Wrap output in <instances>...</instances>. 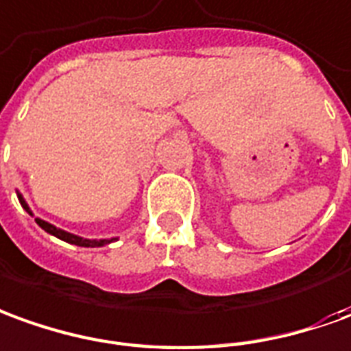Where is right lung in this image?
<instances>
[{
	"label": "right lung",
	"instance_id": "add662e5",
	"mask_svg": "<svg viewBox=\"0 0 351 351\" xmlns=\"http://www.w3.org/2000/svg\"><path fill=\"white\" fill-rule=\"evenodd\" d=\"M16 197H19L21 206H23L24 210L30 214V216H34L32 210H30V206H28V202H26L23 195H21V191H16ZM36 223L42 227L43 231H47L49 235L57 237V239L64 241V243H69V245L84 246V248H99V246H105V245H108V243H114L116 239H118V237H110V239H84V237L74 235V233H69V231H64V229H60V227H55L53 223H49V221L42 219V217H36Z\"/></svg>",
	"mask_w": 351,
	"mask_h": 351
}]
</instances>
